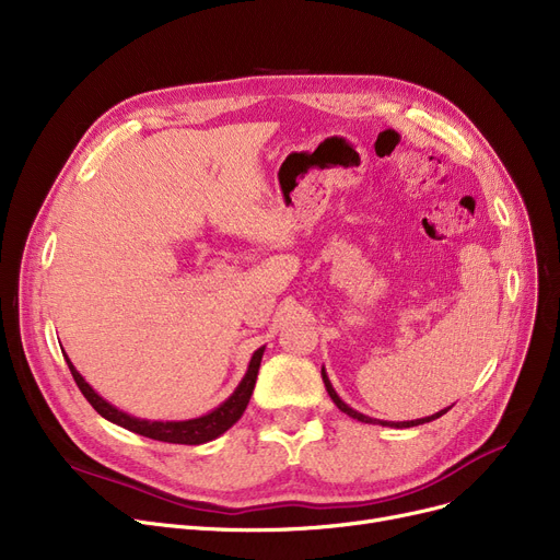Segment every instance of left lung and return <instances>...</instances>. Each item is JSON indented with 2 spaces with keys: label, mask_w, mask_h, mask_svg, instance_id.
<instances>
[{
  "label": "left lung",
  "mask_w": 560,
  "mask_h": 560,
  "mask_svg": "<svg viewBox=\"0 0 560 560\" xmlns=\"http://www.w3.org/2000/svg\"><path fill=\"white\" fill-rule=\"evenodd\" d=\"M322 381H325V388H327V393H329V397L334 399V404L342 410V413H347L349 418H354V420H359V422H365V424H381V427H393V429H408V427H418V424H424V422H431V420H438L440 416H445L447 410L452 408H443V410H438V413H433V416H429V418H420V420H410V422H386V420H374V418H368V416H363V413H359V410H354L351 406H347L340 397H338V393L334 390V386H331V381H329V376H327V370L322 368Z\"/></svg>",
  "instance_id": "1"
}]
</instances>
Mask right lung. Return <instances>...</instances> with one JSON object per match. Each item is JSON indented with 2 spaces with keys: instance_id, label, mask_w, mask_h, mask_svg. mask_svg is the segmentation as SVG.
<instances>
[{
  "instance_id": "right-lung-1",
  "label": "right lung",
  "mask_w": 560,
  "mask_h": 560,
  "mask_svg": "<svg viewBox=\"0 0 560 560\" xmlns=\"http://www.w3.org/2000/svg\"><path fill=\"white\" fill-rule=\"evenodd\" d=\"M262 351H265V347H258L254 351L252 361L247 365V372L238 384V388H235L231 393V397L224 399L218 408H213L211 413L192 418V420H165V422L163 420H140V418H133V416L125 413V410H120V408H115L113 404H108L102 395H97L93 390V386L88 384V381L77 372V368L72 365V361L68 357H66V361H68V368H70V372L77 381L79 390L83 393V397L88 401H91V406L97 410V413L104 420H108L117 427H122V429H129L138 435L161 440V443L201 445V443H209V440H215L218 435H222L226 429H231L235 422H238L241 416L245 413V408H247L249 397H252L254 386H256V376H258Z\"/></svg>"
}]
</instances>
